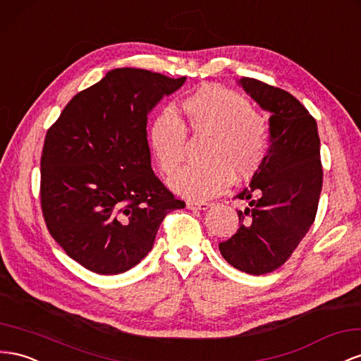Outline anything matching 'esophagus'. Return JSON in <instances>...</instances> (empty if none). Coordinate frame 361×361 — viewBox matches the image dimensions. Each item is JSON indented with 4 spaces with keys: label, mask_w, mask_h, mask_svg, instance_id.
<instances>
[{
    "label": "esophagus",
    "mask_w": 361,
    "mask_h": 361,
    "mask_svg": "<svg viewBox=\"0 0 361 361\" xmlns=\"http://www.w3.org/2000/svg\"><path fill=\"white\" fill-rule=\"evenodd\" d=\"M211 207V203L208 202H187V208L188 209H208Z\"/></svg>",
    "instance_id": "obj_1"
}]
</instances>
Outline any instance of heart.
<instances>
[{
  "mask_svg": "<svg viewBox=\"0 0 361 361\" xmlns=\"http://www.w3.org/2000/svg\"><path fill=\"white\" fill-rule=\"evenodd\" d=\"M185 128L170 109L153 116L147 142L159 170L171 176L185 161L187 130L209 136L202 165L185 169L170 180V187L185 197H216L232 178L247 179L264 164L271 145L270 123L253 111L246 97L216 85H204L180 100Z\"/></svg>",
  "mask_w": 361,
  "mask_h": 361,
  "instance_id": "b5f03b06",
  "label": "heart"
}]
</instances>
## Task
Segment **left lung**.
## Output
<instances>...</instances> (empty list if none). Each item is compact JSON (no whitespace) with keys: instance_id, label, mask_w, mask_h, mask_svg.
I'll return each instance as SVG.
<instances>
[{"instance_id":"8db88e82","label":"left lung","mask_w":361,"mask_h":361,"mask_svg":"<svg viewBox=\"0 0 361 361\" xmlns=\"http://www.w3.org/2000/svg\"><path fill=\"white\" fill-rule=\"evenodd\" d=\"M240 83L271 112V145L249 187L235 197L249 202L238 211V231L219 249L235 269L264 275L284 264L316 219L324 182L320 141L316 120L293 95L252 77Z\"/></svg>"}]
</instances>
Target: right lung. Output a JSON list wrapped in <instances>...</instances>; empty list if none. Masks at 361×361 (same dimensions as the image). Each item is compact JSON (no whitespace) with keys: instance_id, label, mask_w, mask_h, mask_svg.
Returning a JSON list of instances; mask_svg holds the SVG:
<instances>
[{"instance_id":"obj_1","label":"right lung","mask_w":361,"mask_h":361,"mask_svg":"<svg viewBox=\"0 0 361 361\" xmlns=\"http://www.w3.org/2000/svg\"><path fill=\"white\" fill-rule=\"evenodd\" d=\"M116 68L75 94L47 130L41 209L66 255L99 275H118L147 255L159 225L185 202L154 176L147 115L183 85Z\"/></svg>"}]
</instances>
